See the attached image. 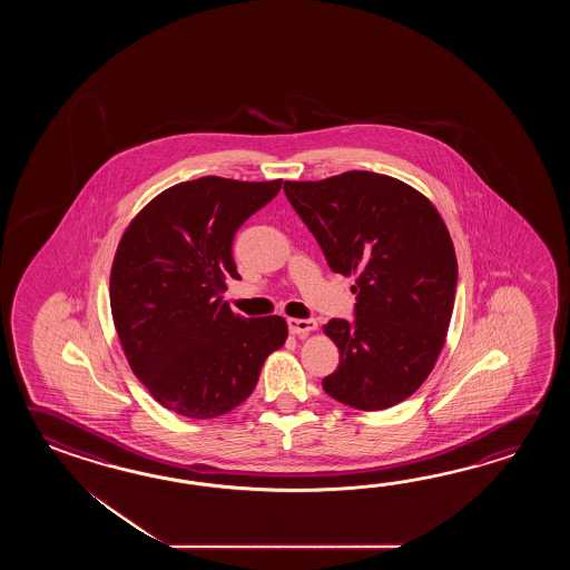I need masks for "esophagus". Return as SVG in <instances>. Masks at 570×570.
<instances>
[{
	"mask_svg": "<svg viewBox=\"0 0 570 570\" xmlns=\"http://www.w3.org/2000/svg\"><path fill=\"white\" fill-rule=\"evenodd\" d=\"M287 324H289L291 334H297V336H305L317 327L315 320H297V317H289Z\"/></svg>",
	"mask_w": 570,
	"mask_h": 570,
	"instance_id": "esophagus-1",
	"label": "esophagus"
}]
</instances>
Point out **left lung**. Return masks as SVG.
I'll return each mask as SVG.
<instances>
[{"label": "left lung", "instance_id": "8db88e82", "mask_svg": "<svg viewBox=\"0 0 570 570\" xmlns=\"http://www.w3.org/2000/svg\"><path fill=\"white\" fill-rule=\"evenodd\" d=\"M283 189L330 268L356 277L354 322L324 326L340 364L322 387L363 412L407 400L432 373L454 307L459 265L444 219L407 183L368 170Z\"/></svg>", "mask_w": 570, "mask_h": 570}]
</instances>
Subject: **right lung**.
Listing matches in <instances>:
<instances>
[{"label": "right lung", "instance_id": "obj_1", "mask_svg": "<svg viewBox=\"0 0 570 570\" xmlns=\"http://www.w3.org/2000/svg\"><path fill=\"white\" fill-rule=\"evenodd\" d=\"M275 181L202 177L148 202L124 232L109 275L111 317L134 375L170 412L209 420L255 391L287 340L281 315L234 314V234L279 194Z\"/></svg>", "mask_w": 570, "mask_h": 570}]
</instances>
